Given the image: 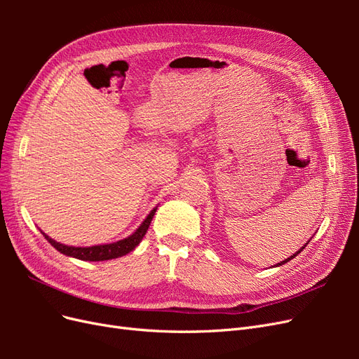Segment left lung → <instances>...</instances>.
Returning a JSON list of instances; mask_svg holds the SVG:
<instances>
[{"instance_id":"8db88e82","label":"left lung","mask_w":359,"mask_h":359,"mask_svg":"<svg viewBox=\"0 0 359 359\" xmlns=\"http://www.w3.org/2000/svg\"><path fill=\"white\" fill-rule=\"evenodd\" d=\"M309 243H310V240H309V241H307V243H306V244H304V247H301V248H299V250H298V252H297V253H293V255H292V256H290V257H287V259H285V260H281V262H280V264H277V265H276V266H280V265H283V264H286V262H289V260H290V259H293V257H295V256H298V255H299V253H301V252H302V250H304V248H306V245H307V244H309Z\"/></svg>"}]
</instances>
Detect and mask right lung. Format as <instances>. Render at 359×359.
<instances>
[{
  "instance_id": "right-lung-1",
  "label": "right lung",
  "mask_w": 359,
  "mask_h": 359,
  "mask_svg": "<svg viewBox=\"0 0 359 359\" xmlns=\"http://www.w3.org/2000/svg\"><path fill=\"white\" fill-rule=\"evenodd\" d=\"M156 211H157V206L151 210V212L147 215V219L140 223V226L132 235L124 238V240H119L109 244H99V245H91V247H74V245H66V244L57 243L45 232L41 233L50 243V245L55 247L62 255L79 259V260H88V262H100V260L116 259V257L126 256L130 252H133V250L139 245V243L142 241V238L145 236Z\"/></svg>"
}]
</instances>
